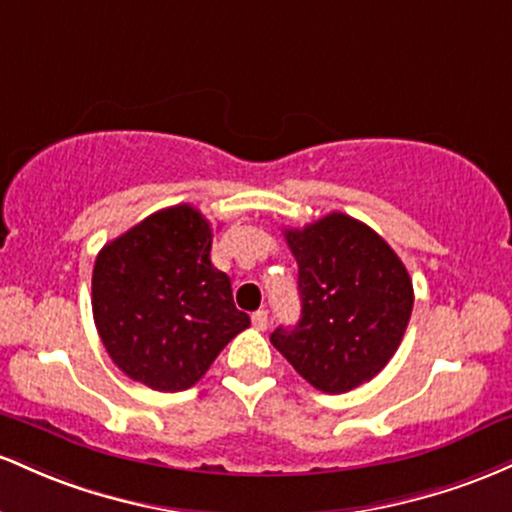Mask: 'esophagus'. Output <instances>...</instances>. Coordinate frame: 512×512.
<instances>
[{"instance_id": "obj_1", "label": "esophagus", "mask_w": 512, "mask_h": 512, "mask_svg": "<svg viewBox=\"0 0 512 512\" xmlns=\"http://www.w3.org/2000/svg\"><path fill=\"white\" fill-rule=\"evenodd\" d=\"M251 324H254V329H258V331H266V326H268L266 309H258V312L251 314Z\"/></svg>"}]
</instances>
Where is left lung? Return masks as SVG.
Here are the masks:
<instances>
[{
    "mask_svg": "<svg viewBox=\"0 0 512 512\" xmlns=\"http://www.w3.org/2000/svg\"><path fill=\"white\" fill-rule=\"evenodd\" d=\"M295 256L302 317L271 343L312 387L343 394L392 360L409 326L413 285L392 246L363 222L331 212L285 229Z\"/></svg>",
    "mask_w": 512,
    "mask_h": 512,
    "instance_id": "8db88e82",
    "label": "left lung"
}]
</instances>
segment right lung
Wrapping results in <instances>:
<instances>
[{
  "mask_svg": "<svg viewBox=\"0 0 512 512\" xmlns=\"http://www.w3.org/2000/svg\"><path fill=\"white\" fill-rule=\"evenodd\" d=\"M210 249V222L183 203L145 217L99 251L91 309L103 346L130 380L183 392L249 329Z\"/></svg>",
  "mask_w": 512,
  "mask_h": 512,
  "instance_id": "right-lung-1",
  "label": "right lung"
}]
</instances>
